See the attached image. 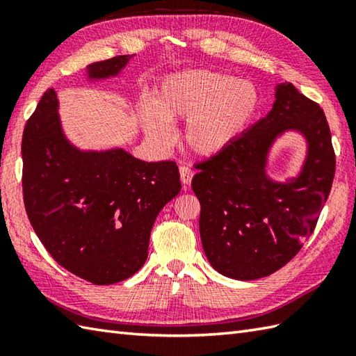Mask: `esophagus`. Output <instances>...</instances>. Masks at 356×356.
<instances>
[{
    "label": "esophagus",
    "mask_w": 356,
    "mask_h": 356,
    "mask_svg": "<svg viewBox=\"0 0 356 356\" xmlns=\"http://www.w3.org/2000/svg\"><path fill=\"white\" fill-rule=\"evenodd\" d=\"M179 171H180V180H182L184 188L186 190V188L191 185V180L194 177V171H193L191 166H188V165L180 166Z\"/></svg>",
    "instance_id": "obj_1"
}]
</instances>
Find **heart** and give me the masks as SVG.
I'll return each mask as SVG.
<instances>
[{"mask_svg": "<svg viewBox=\"0 0 356 356\" xmlns=\"http://www.w3.org/2000/svg\"><path fill=\"white\" fill-rule=\"evenodd\" d=\"M260 104V92L251 81L190 70L166 76L154 99L142 102L140 119L149 139L162 147L172 142L171 122L186 120V147L199 156H214L246 131Z\"/></svg>", "mask_w": 356, "mask_h": 356, "instance_id": "b5f03b06", "label": "heart"}]
</instances>
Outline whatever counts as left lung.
<instances>
[{"instance_id": "left-lung-1", "label": "left lung", "mask_w": 356, "mask_h": 356, "mask_svg": "<svg viewBox=\"0 0 356 356\" xmlns=\"http://www.w3.org/2000/svg\"><path fill=\"white\" fill-rule=\"evenodd\" d=\"M266 118L220 153L195 165L200 238L222 275L257 280L289 263L314 232L335 176V151L324 111L292 84L277 87ZM286 129L308 139V159L291 184L267 179L270 143Z\"/></svg>"}]
</instances>
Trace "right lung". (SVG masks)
<instances>
[{"mask_svg": "<svg viewBox=\"0 0 356 356\" xmlns=\"http://www.w3.org/2000/svg\"><path fill=\"white\" fill-rule=\"evenodd\" d=\"M128 59L90 64V78L118 74ZM21 153L26 213L58 264L93 284L119 283L143 266L156 217L182 188L176 162H143L124 149L82 153L64 138L53 88L27 120Z\"/></svg>", "mask_w": 356, "mask_h": 356, "instance_id": "right-lung-1", "label": "right lung"}]
</instances>
